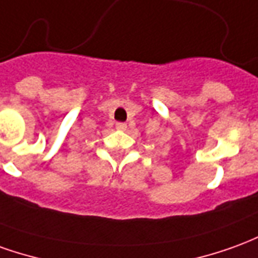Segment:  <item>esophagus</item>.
Listing matches in <instances>:
<instances>
[{
  "label": "esophagus",
  "instance_id": "34e87169",
  "mask_svg": "<svg viewBox=\"0 0 258 258\" xmlns=\"http://www.w3.org/2000/svg\"><path fill=\"white\" fill-rule=\"evenodd\" d=\"M116 128L117 130H125V128H127V124H125V123H117Z\"/></svg>",
  "mask_w": 258,
  "mask_h": 258
}]
</instances>
